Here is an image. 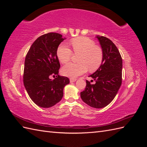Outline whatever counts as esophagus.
I'll list each match as a JSON object with an SVG mask.
<instances>
[{
    "instance_id": "34e87169",
    "label": "esophagus",
    "mask_w": 147,
    "mask_h": 147,
    "mask_svg": "<svg viewBox=\"0 0 147 147\" xmlns=\"http://www.w3.org/2000/svg\"><path fill=\"white\" fill-rule=\"evenodd\" d=\"M76 80H77L76 78H70V83L75 82Z\"/></svg>"
}]
</instances>
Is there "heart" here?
I'll return each mask as SVG.
<instances>
[{"mask_svg":"<svg viewBox=\"0 0 147 147\" xmlns=\"http://www.w3.org/2000/svg\"><path fill=\"white\" fill-rule=\"evenodd\" d=\"M71 44L74 53L79 55L78 64L69 63L63 66L61 72L65 76L75 78L88 70L94 72L100 66L103 53L92 40L85 37H79L72 40ZM73 56V52L65 43H62L57 50V56L61 63L65 64Z\"/></svg>","mask_w":147,"mask_h":147,"instance_id":"heart-1","label":"heart"}]
</instances>
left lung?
I'll use <instances>...</instances> for the list:
<instances>
[{"label": "left lung", "instance_id": "8db88e82", "mask_svg": "<svg viewBox=\"0 0 147 147\" xmlns=\"http://www.w3.org/2000/svg\"><path fill=\"white\" fill-rule=\"evenodd\" d=\"M96 37L102 48L103 59L98 69L89 76L96 83L91 84L86 80V88L80 92V96L84 103L91 107L101 109L113 100L121 85L123 61L112 41L99 35Z\"/></svg>", "mask_w": 147, "mask_h": 147}]
</instances>
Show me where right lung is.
<instances>
[{"label": "right lung", "mask_w": 147, "mask_h": 147, "mask_svg": "<svg viewBox=\"0 0 147 147\" xmlns=\"http://www.w3.org/2000/svg\"><path fill=\"white\" fill-rule=\"evenodd\" d=\"M65 38L58 33L44 34L35 40L26 56L23 82L30 98L43 108H50L62 99L67 77L58 74L60 68L57 50ZM51 75L57 78L50 79Z\"/></svg>", "instance_id": "right-lung-1"}]
</instances>
